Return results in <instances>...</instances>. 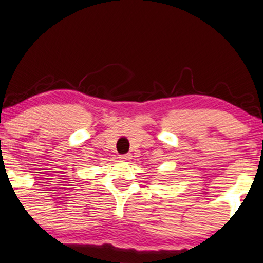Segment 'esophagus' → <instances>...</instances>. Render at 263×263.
Instances as JSON below:
<instances>
[{"mask_svg": "<svg viewBox=\"0 0 263 263\" xmlns=\"http://www.w3.org/2000/svg\"><path fill=\"white\" fill-rule=\"evenodd\" d=\"M119 159H120L121 161L127 162V161H129V160H131V159H132V155H131V154H124V155L119 156Z\"/></svg>", "mask_w": 263, "mask_h": 263, "instance_id": "34e87169", "label": "esophagus"}]
</instances>
